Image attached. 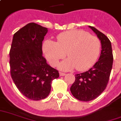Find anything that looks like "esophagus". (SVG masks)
<instances>
[{
  "label": "esophagus",
  "instance_id": "34e87169",
  "mask_svg": "<svg viewBox=\"0 0 121 121\" xmlns=\"http://www.w3.org/2000/svg\"><path fill=\"white\" fill-rule=\"evenodd\" d=\"M59 75H60V77H63V76H64V75H66V73H62V72H60Z\"/></svg>",
  "mask_w": 121,
  "mask_h": 121
}]
</instances>
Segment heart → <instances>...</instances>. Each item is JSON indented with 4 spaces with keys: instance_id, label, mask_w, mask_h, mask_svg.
Wrapping results in <instances>:
<instances>
[{
    "instance_id": "b5f03b06",
    "label": "heart",
    "mask_w": 121,
    "mask_h": 121,
    "mask_svg": "<svg viewBox=\"0 0 121 121\" xmlns=\"http://www.w3.org/2000/svg\"><path fill=\"white\" fill-rule=\"evenodd\" d=\"M100 50L98 38L78 30L64 32L57 36V42L47 39L43 44L45 57L52 66H57L67 53L69 58L59 66L65 71L76 68L80 71L89 69L98 59Z\"/></svg>"
}]
</instances>
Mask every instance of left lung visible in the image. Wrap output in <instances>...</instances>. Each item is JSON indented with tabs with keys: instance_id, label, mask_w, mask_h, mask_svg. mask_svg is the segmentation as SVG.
<instances>
[{
	"instance_id": "left-lung-1",
	"label": "left lung",
	"mask_w": 121,
	"mask_h": 121,
	"mask_svg": "<svg viewBox=\"0 0 121 121\" xmlns=\"http://www.w3.org/2000/svg\"><path fill=\"white\" fill-rule=\"evenodd\" d=\"M89 27L100 40L101 52L99 60L92 68L85 72L75 74V81L70 88L71 92L75 98L82 101L93 100L104 91L108 82L113 64L110 41L95 27Z\"/></svg>"
}]
</instances>
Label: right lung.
Returning a JSON list of instances; mask_svg holds the SVG:
<instances>
[{
  "mask_svg": "<svg viewBox=\"0 0 121 121\" xmlns=\"http://www.w3.org/2000/svg\"><path fill=\"white\" fill-rule=\"evenodd\" d=\"M48 29L30 23L14 34L9 52L10 72L16 87L26 98L38 101L48 96L59 71L43 56L42 42Z\"/></svg>",
  "mask_w": 121,
  "mask_h": 121,
  "instance_id": "add662e5",
  "label": "right lung"
}]
</instances>
